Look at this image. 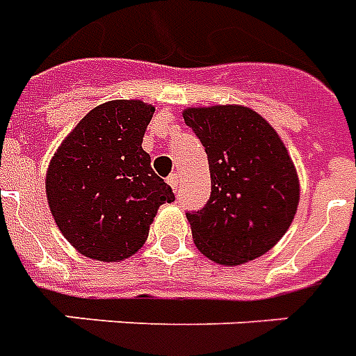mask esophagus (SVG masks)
Masks as SVG:
<instances>
[{
	"label": "esophagus",
	"mask_w": 356,
	"mask_h": 356,
	"mask_svg": "<svg viewBox=\"0 0 356 356\" xmlns=\"http://www.w3.org/2000/svg\"><path fill=\"white\" fill-rule=\"evenodd\" d=\"M168 184H170V186H172V188L177 192V188H179V175H177V173H172V175L168 177Z\"/></svg>",
	"instance_id": "obj_1"
}]
</instances>
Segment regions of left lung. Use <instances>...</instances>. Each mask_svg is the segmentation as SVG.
Returning <instances> with one entry per match:
<instances>
[{"instance_id": "1", "label": "left lung", "mask_w": 356, "mask_h": 356, "mask_svg": "<svg viewBox=\"0 0 356 356\" xmlns=\"http://www.w3.org/2000/svg\"><path fill=\"white\" fill-rule=\"evenodd\" d=\"M183 118L205 147L211 170L207 205L186 212L195 248L223 266L270 251L299 203L298 173L275 129L238 105L186 108Z\"/></svg>"}]
</instances>
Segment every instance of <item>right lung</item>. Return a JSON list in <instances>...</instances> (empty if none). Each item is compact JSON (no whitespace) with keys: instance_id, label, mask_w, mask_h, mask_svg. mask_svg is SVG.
I'll return each mask as SVG.
<instances>
[{"instance_id":"add662e5","label":"right lung","mask_w":356,"mask_h":356,"mask_svg":"<svg viewBox=\"0 0 356 356\" xmlns=\"http://www.w3.org/2000/svg\"><path fill=\"white\" fill-rule=\"evenodd\" d=\"M155 107L118 99L92 108L49 162L46 194L57 227L81 254L120 262L147 240L172 186L153 172L142 140Z\"/></svg>"}]
</instances>
